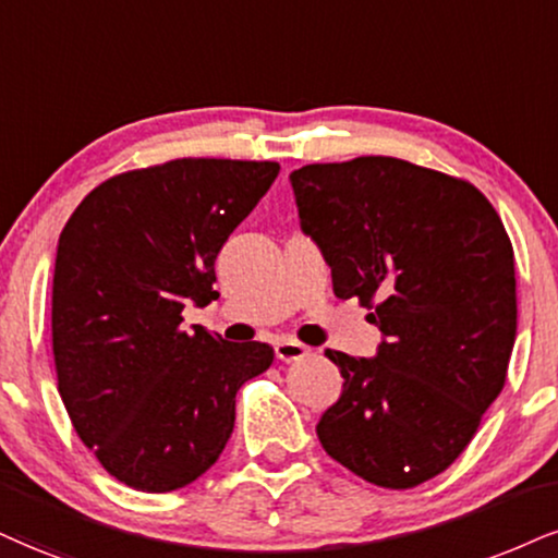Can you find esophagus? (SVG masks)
<instances>
[{
	"label": "esophagus",
	"instance_id": "34e87169",
	"mask_svg": "<svg viewBox=\"0 0 558 558\" xmlns=\"http://www.w3.org/2000/svg\"><path fill=\"white\" fill-rule=\"evenodd\" d=\"M307 352H311V349L302 347L300 341H290V339H284V341H277V343H274V354H277V360H281V362H294V360H302V356H307Z\"/></svg>",
	"mask_w": 558,
	"mask_h": 558
}]
</instances>
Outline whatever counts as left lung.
<instances>
[{
    "mask_svg": "<svg viewBox=\"0 0 558 558\" xmlns=\"http://www.w3.org/2000/svg\"><path fill=\"white\" fill-rule=\"evenodd\" d=\"M300 227L336 298L373 307L375 356L328 349L343 390L323 450L385 489L435 478L501 393L518 336L514 253L476 185L396 157L305 165L290 175Z\"/></svg>",
    "mask_w": 558,
    "mask_h": 558,
    "instance_id": "left-lung-1",
    "label": "left lung"
}]
</instances>
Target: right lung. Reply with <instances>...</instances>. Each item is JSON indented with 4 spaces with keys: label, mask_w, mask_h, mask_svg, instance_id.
I'll use <instances>...</instances> for the list:
<instances>
[{
    "label": "right lung",
    "mask_w": 558,
    "mask_h": 558,
    "mask_svg": "<svg viewBox=\"0 0 558 558\" xmlns=\"http://www.w3.org/2000/svg\"><path fill=\"white\" fill-rule=\"evenodd\" d=\"M279 162L183 157L108 178L59 238L51 336L59 396L82 442L136 492L196 481L222 456L235 393L274 362L268 343L183 328L206 307L217 253Z\"/></svg>",
    "instance_id": "obj_1"
}]
</instances>
